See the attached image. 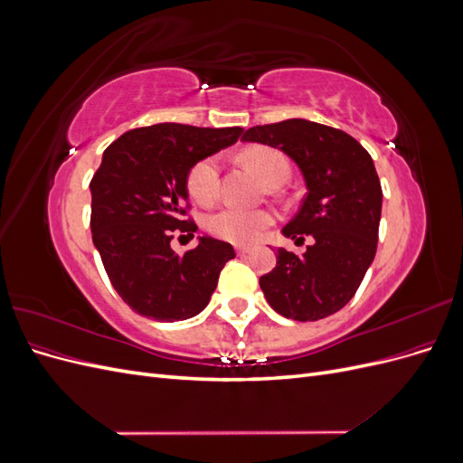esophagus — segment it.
I'll return each mask as SVG.
<instances>
[{"instance_id": "esophagus-1", "label": "esophagus", "mask_w": 463, "mask_h": 463, "mask_svg": "<svg viewBox=\"0 0 463 463\" xmlns=\"http://www.w3.org/2000/svg\"><path fill=\"white\" fill-rule=\"evenodd\" d=\"M235 253L240 255V257H245V255H249V253H250V249H249V247H241V245H237V247H235Z\"/></svg>"}]
</instances>
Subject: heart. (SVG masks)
Listing matches in <instances>:
<instances>
[{
  "label": "heart",
  "instance_id": "1",
  "mask_svg": "<svg viewBox=\"0 0 463 463\" xmlns=\"http://www.w3.org/2000/svg\"><path fill=\"white\" fill-rule=\"evenodd\" d=\"M241 160L272 185L289 175V162L282 152L270 146H250L241 152ZM187 189L191 197L201 204H213L220 194V160L206 156L194 164L187 175ZM274 223V214L266 208L223 206L208 218V232L223 241L235 245L255 243L259 237Z\"/></svg>",
  "mask_w": 463,
  "mask_h": 463
}]
</instances>
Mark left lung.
Listing matches in <instances>:
<instances>
[{"mask_svg":"<svg viewBox=\"0 0 463 463\" xmlns=\"http://www.w3.org/2000/svg\"><path fill=\"white\" fill-rule=\"evenodd\" d=\"M243 141L279 148L299 165L307 194L282 233L315 240L303 257L278 249L276 269L259 279L266 301L301 322L334 315L355 296L376 253L383 189L371 154L352 135L307 119L257 125Z\"/></svg>","mask_w":463,"mask_h":463,"instance_id":"obj_1","label":"left lung"}]
</instances>
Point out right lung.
Instances as JSON below:
<instances>
[{
	"label": "right lung",
	"instance_id": "obj_1",
	"mask_svg": "<svg viewBox=\"0 0 463 463\" xmlns=\"http://www.w3.org/2000/svg\"><path fill=\"white\" fill-rule=\"evenodd\" d=\"M241 133L158 123L123 133L104 150L90 181L92 241L111 286L135 313L174 322L208 305L233 247L203 235L179 257L170 243L177 232H197L194 222L184 220L189 170Z\"/></svg>",
	"mask_w": 463,
	"mask_h": 463
}]
</instances>
